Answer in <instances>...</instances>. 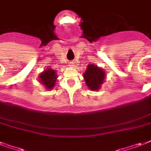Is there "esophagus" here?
<instances>
[{
	"mask_svg": "<svg viewBox=\"0 0 151 151\" xmlns=\"http://www.w3.org/2000/svg\"><path fill=\"white\" fill-rule=\"evenodd\" d=\"M73 62H70V63H69V66H73Z\"/></svg>",
	"mask_w": 151,
	"mask_h": 151,
	"instance_id": "34e87169",
	"label": "esophagus"
}]
</instances>
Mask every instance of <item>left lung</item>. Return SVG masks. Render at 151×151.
Masks as SVG:
<instances>
[{
	"label": "left lung",
	"mask_w": 151,
	"mask_h": 151,
	"mask_svg": "<svg viewBox=\"0 0 151 151\" xmlns=\"http://www.w3.org/2000/svg\"><path fill=\"white\" fill-rule=\"evenodd\" d=\"M106 72L104 70L94 64L88 65L86 70L83 73V77L88 88L92 91H98L101 85L105 81Z\"/></svg>",
	"instance_id": "obj_1"
}]
</instances>
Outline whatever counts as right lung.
<instances>
[{"instance_id":"1","label":"right lung","mask_w":151,"mask_h":151,"mask_svg":"<svg viewBox=\"0 0 151 151\" xmlns=\"http://www.w3.org/2000/svg\"><path fill=\"white\" fill-rule=\"evenodd\" d=\"M57 78H58V74L55 70L48 67L45 70L40 73L38 80L39 82L45 86L46 90H52L55 85Z\"/></svg>"}]
</instances>
